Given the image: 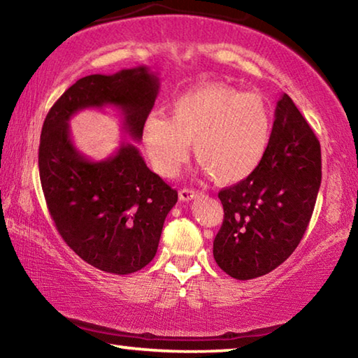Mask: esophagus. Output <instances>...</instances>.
Listing matches in <instances>:
<instances>
[{"mask_svg":"<svg viewBox=\"0 0 358 358\" xmlns=\"http://www.w3.org/2000/svg\"><path fill=\"white\" fill-rule=\"evenodd\" d=\"M199 194H202V192L194 189V187H183V189H180V201L189 202L194 197H197Z\"/></svg>","mask_w":358,"mask_h":358,"instance_id":"obj_1","label":"esophagus"}]
</instances>
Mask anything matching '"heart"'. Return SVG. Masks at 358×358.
<instances>
[{"label": "heart", "instance_id": "b5f03b06", "mask_svg": "<svg viewBox=\"0 0 358 358\" xmlns=\"http://www.w3.org/2000/svg\"><path fill=\"white\" fill-rule=\"evenodd\" d=\"M270 107L262 94L224 83H203L172 101L169 118L150 113L142 138L156 171L173 177L194 156L216 181L232 183L262 161L271 136Z\"/></svg>", "mask_w": 358, "mask_h": 358}]
</instances>
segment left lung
I'll return each instance as SVG.
<instances>
[{
	"mask_svg": "<svg viewBox=\"0 0 358 358\" xmlns=\"http://www.w3.org/2000/svg\"><path fill=\"white\" fill-rule=\"evenodd\" d=\"M320 180V143L284 93L262 161L245 180L217 194L224 221L213 256L220 268L245 281L280 266L306 232Z\"/></svg>",
	"mask_w": 358,
	"mask_h": 358,
	"instance_id": "obj_1",
	"label": "left lung"
}]
</instances>
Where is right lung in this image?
<instances>
[{"mask_svg":"<svg viewBox=\"0 0 358 358\" xmlns=\"http://www.w3.org/2000/svg\"><path fill=\"white\" fill-rule=\"evenodd\" d=\"M157 92L159 78L147 66L87 76L66 90L42 126L39 177L52 220L78 257L107 273H134L153 260L178 192L131 142L106 161L87 159L71 141L69 120L83 108L112 106L124 134L138 142Z\"/></svg>","mask_w":358,"mask_h":358,"instance_id":"1","label":"right lung"}]
</instances>
